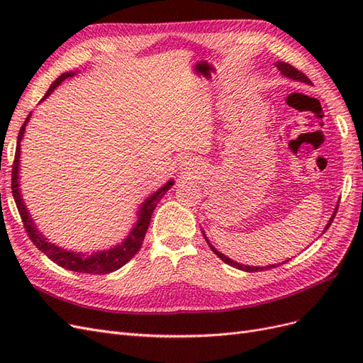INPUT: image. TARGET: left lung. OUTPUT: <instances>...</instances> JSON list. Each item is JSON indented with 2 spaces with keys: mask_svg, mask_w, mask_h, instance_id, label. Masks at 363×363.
<instances>
[{
  "mask_svg": "<svg viewBox=\"0 0 363 363\" xmlns=\"http://www.w3.org/2000/svg\"><path fill=\"white\" fill-rule=\"evenodd\" d=\"M277 67V69L280 71V74L283 75V77H288V79H291V80H294V82H301V83H306V84H312V82L307 79V77L303 74V72H300L298 69H295L294 67H291L289 63H284V62H277V63H274ZM336 212H337V204H336V207H335V212L332 213V216H330V219H328V223L325 224V227H324V232L323 233H325V230L332 225V223H333V219H335V216H336ZM203 236H204V239L207 240V244H208V247L212 248V251L215 252V255L221 259L224 263H227V265H230V267H235V268H238V269H240V271H245V272H257V271H267V269H272V268H276V267H279V265H281V263H276V265H267V267H248V265H242V263H238V262H235V260H232V259H228L227 256H224L221 251H218L212 244H211V240L207 239V236H206V233L203 232ZM284 262H288V260H284ZM283 262V263H284Z\"/></svg>",
  "mask_w": 363,
  "mask_h": 363,
  "instance_id": "1",
  "label": "left lung"
}]
</instances>
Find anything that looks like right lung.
<instances>
[{
  "mask_svg": "<svg viewBox=\"0 0 363 363\" xmlns=\"http://www.w3.org/2000/svg\"><path fill=\"white\" fill-rule=\"evenodd\" d=\"M75 71L69 72H63L59 75L56 80H54L50 86V89L47 91L45 96L42 98V101L48 98L54 89L63 82L69 79V77H74ZM31 118V112L24 121L23 127L19 130L18 135V144H16V152H15V162H13V168H12V194L13 199L18 207V212L21 215V219H23L24 227L27 230V233L31 239V242L40 250L43 255H45L48 259H51L54 263H57L59 267L67 268L74 272H84V274H108L119 269L121 267H124L128 260H131L139 248L142 247V242H144V238L147 233V228L151 221V215L155 212V208L157 203L162 200V196L167 194L171 186H174V180H168L164 183L162 188H159L155 194H151L150 196L144 200V203H140L139 211L136 212L138 219L136 223L131 227L128 236L123 240V242L108 248V250H101V251H94V252H83V251H72V250H65L56 244L50 242V240L43 236L33 218L28 212V208L23 200V195H21L19 189V163H21V140L24 138L26 133V127L28 124V121Z\"/></svg>",
  "mask_w": 363,
  "mask_h": 363,
  "instance_id": "obj_1",
  "label": "right lung"
}]
</instances>
